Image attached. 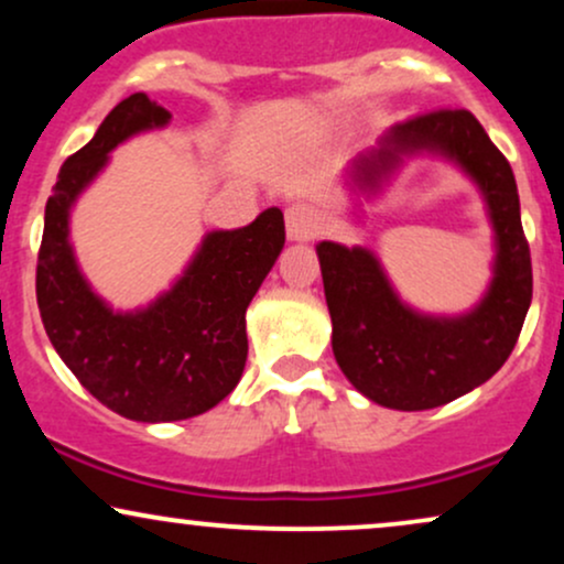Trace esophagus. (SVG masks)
<instances>
[{
	"instance_id": "34e87169",
	"label": "esophagus",
	"mask_w": 564,
	"mask_h": 564,
	"mask_svg": "<svg viewBox=\"0 0 564 564\" xmlns=\"http://www.w3.org/2000/svg\"><path fill=\"white\" fill-rule=\"evenodd\" d=\"M286 236L289 241H310L318 236V217L310 206L291 204L286 209Z\"/></svg>"
}]
</instances>
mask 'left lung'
<instances>
[{
	"mask_svg": "<svg viewBox=\"0 0 564 564\" xmlns=\"http://www.w3.org/2000/svg\"><path fill=\"white\" fill-rule=\"evenodd\" d=\"M443 159L475 183L494 228L490 283L475 307L456 315L422 313L392 286L366 246L321 241L323 291L332 313V347L360 394L394 411H426L488 381L507 364L533 300V268L522 232L514 172L469 111H435L387 129L345 170L352 215L360 198L384 193L405 161Z\"/></svg>",
	"mask_w": 564,
	"mask_h": 564,
	"instance_id": "left-lung-1",
	"label": "left lung"
}]
</instances>
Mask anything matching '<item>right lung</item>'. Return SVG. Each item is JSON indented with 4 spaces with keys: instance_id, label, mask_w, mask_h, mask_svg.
<instances>
[{
    "instance_id": "obj_1",
    "label": "right lung",
    "mask_w": 564,
    "mask_h": 564,
    "mask_svg": "<svg viewBox=\"0 0 564 564\" xmlns=\"http://www.w3.org/2000/svg\"><path fill=\"white\" fill-rule=\"evenodd\" d=\"M170 121L142 93L106 116L57 174L36 264L39 313L55 352L93 398L145 424L193 419L236 390L249 352L246 307L286 243L283 212L270 206L246 228L206 232L183 273L145 307L113 310L97 294L70 243V209L111 151Z\"/></svg>"
}]
</instances>
